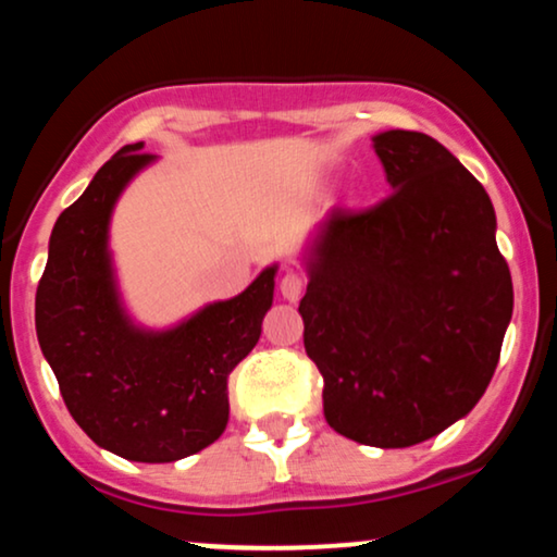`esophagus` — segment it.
<instances>
[{
	"label": "esophagus",
	"mask_w": 557,
	"mask_h": 557,
	"mask_svg": "<svg viewBox=\"0 0 557 557\" xmlns=\"http://www.w3.org/2000/svg\"><path fill=\"white\" fill-rule=\"evenodd\" d=\"M304 287H306V280L300 277L298 272H285L283 280H280V293H283V298L290 300V304L300 298Z\"/></svg>",
	"instance_id": "esophagus-1"
}]
</instances>
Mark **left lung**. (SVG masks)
I'll use <instances>...</instances> for the list:
<instances>
[{
	"mask_svg": "<svg viewBox=\"0 0 557 557\" xmlns=\"http://www.w3.org/2000/svg\"><path fill=\"white\" fill-rule=\"evenodd\" d=\"M374 151L393 194L322 222L298 311L332 430L361 445L408 447L484 395L513 283L487 190L443 144L387 131Z\"/></svg>",
	"mask_w": 557,
	"mask_h": 557,
	"instance_id": "left-lung-1",
	"label": "left lung"
}]
</instances>
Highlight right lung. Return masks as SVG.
I'll use <instances>...</instances> for the list:
<instances>
[{"label": "right lung", "mask_w": 557, "mask_h": 557, "mask_svg": "<svg viewBox=\"0 0 557 557\" xmlns=\"http://www.w3.org/2000/svg\"><path fill=\"white\" fill-rule=\"evenodd\" d=\"M154 159L144 144L123 146L57 216L36 335L70 417L96 445L127 461L170 463L225 432L227 376L259 343L277 267L177 327H136L120 304L107 238L120 194Z\"/></svg>", "instance_id": "add662e5"}]
</instances>
